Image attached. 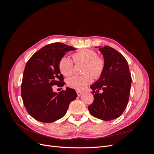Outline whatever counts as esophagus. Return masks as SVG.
Instances as JSON below:
<instances>
[{"instance_id": "1", "label": "esophagus", "mask_w": 154, "mask_h": 154, "mask_svg": "<svg viewBox=\"0 0 154 154\" xmlns=\"http://www.w3.org/2000/svg\"><path fill=\"white\" fill-rule=\"evenodd\" d=\"M76 92H77V94L78 96H80L83 94V92H80V91H76Z\"/></svg>"}]
</instances>
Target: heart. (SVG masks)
Listing matches in <instances>:
<instances>
[{
    "mask_svg": "<svg viewBox=\"0 0 154 154\" xmlns=\"http://www.w3.org/2000/svg\"><path fill=\"white\" fill-rule=\"evenodd\" d=\"M73 62L76 63H82V76H74L67 80V85L76 91H82L90 84L92 77L97 78L103 71L104 63L103 60L97 57L94 51L84 49L72 54ZM59 71L64 76H70L73 72V62L67 57H63L58 63Z\"/></svg>",
    "mask_w": 154,
    "mask_h": 154,
    "instance_id": "heart-1",
    "label": "heart"
}]
</instances>
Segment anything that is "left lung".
<instances>
[{
	"label": "left lung",
	"mask_w": 154,
	"mask_h": 154,
	"mask_svg": "<svg viewBox=\"0 0 154 154\" xmlns=\"http://www.w3.org/2000/svg\"><path fill=\"white\" fill-rule=\"evenodd\" d=\"M99 50L104 58L103 71L91 86L94 101L88 109L94 117L110 121L119 117L127 106L132 78L127 60L118 51L108 45Z\"/></svg>",
	"instance_id": "8db88e82"
}]
</instances>
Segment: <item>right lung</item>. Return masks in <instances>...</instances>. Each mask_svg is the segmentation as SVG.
Returning <instances> with one entry per match:
<instances>
[{"mask_svg":"<svg viewBox=\"0 0 154 154\" xmlns=\"http://www.w3.org/2000/svg\"><path fill=\"white\" fill-rule=\"evenodd\" d=\"M76 50L57 42L45 45L27 61L23 74L21 95L31 116L39 122L52 123L66 114L69 105L76 98L74 89L67 87L58 94L52 87H63V77L58 69L60 60L66 52Z\"/></svg>","mask_w":154,"mask_h":154,"instance_id":"obj_1","label":"right lung"}]
</instances>
